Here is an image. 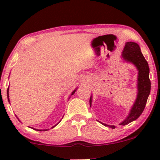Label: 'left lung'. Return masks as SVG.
<instances>
[{
  "instance_id": "obj_1",
  "label": "left lung",
  "mask_w": 160,
  "mask_h": 160,
  "mask_svg": "<svg viewBox=\"0 0 160 160\" xmlns=\"http://www.w3.org/2000/svg\"><path fill=\"white\" fill-rule=\"evenodd\" d=\"M121 58L123 60V62L133 65L136 68L138 71L137 98L126 118L119 124L120 126H125V125H127L132 121L137 120L144 111L147 101H148V96L150 92L151 83H150L149 78L150 68L148 63L143 56L140 47L137 43L131 41L126 42L122 52ZM92 95H91L90 99H89L90 107H92ZM98 122L104 125V126L115 128L114 126L105 124L100 121Z\"/></svg>"
}]
</instances>
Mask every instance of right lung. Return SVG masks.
Wrapping results in <instances>:
<instances>
[{
  "instance_id": "1",
  "label": "right lung",
  "mask_w": 160,
  "mask_h": 160,
  "mask_svg": "<svg viewBox=\"0 0 160 160\" xmlns=\"http://www.w3.org/2000/svg\"><path fill=\"white\" fill-rule=\"evenodd\" d=\"M78 87H77L76 88V89H74V91H73L72 92H71V95H70V96H69V98H68V99L70 98H71V95H74V93H75V92H76L77 91V89H78ZM7 99H8V102H10V98H9V88H8V89H7ZM16 117H17V116H16ZM17 119H18V120H19V118H18V117H17ZM19 122H21V121H20L19 120ZM59 122H60V121H59ZM58 123H57V124H56V125H55V126H52V127H51V128H54L55 127V126H57V125H58ZM34 129H35V130H37V131H47V130H49V128H45V129H36V128H34Z\"/></svg>"
}]
</instances>
